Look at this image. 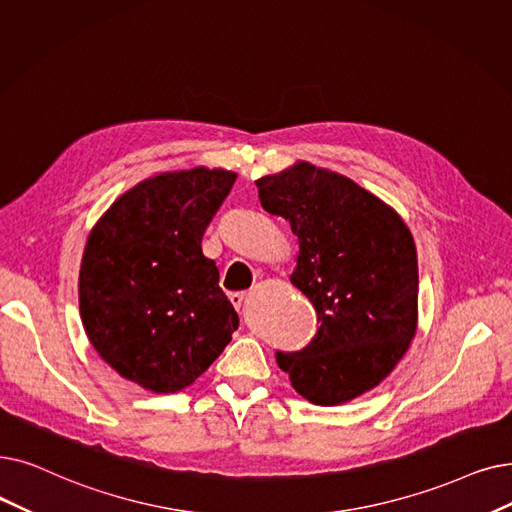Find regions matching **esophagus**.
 <instances>
[{"mask_svg":"<svg viewBox=\"0 0 512 512\" xmlns=\"http://www.w3.org/2000/svg\"><path fill=\"white\" fill-rule=\"evenodd\" d=\"M244 297H247V293H244V291H236V293H230V301H232V305H234L236 309H240V305H242Z\"/></svg>","mask_w":512,"mask_h":512,"instance_id":"1","label":"esophagus"}]
</instances>
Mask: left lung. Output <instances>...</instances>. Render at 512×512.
Wrapping results in <instances>:
<instances>
[{"label":"left lung","mask_w":512,"mask_h":512,"mask_svg":"<svg viewBox=\"0 0 512 512\" xmlns=\"http://www.w3.org/2000/svg\"><path fill=\"white\" fill-rule=\"evenodd\" d=\"M261 207L299 238L291 282L314 305L307 347L276 353L299 395L339 406L374 389L404 358L418 324L414 238L381 198L299 161L255 182Z\"/></svg>","instance_id":"left-lung-1"}]
</instances>
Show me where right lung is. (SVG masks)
Listing matches in <instances>:
<instances>
[{
    "label": "right lung",
    "instance_id": "add662e5",
    "mask_svg": "<svg viewBox=\"0 0 512 512\" xmlns=\"http://www.w3.org/2000/svg\"><path fill=\"white\" fill-rule=\"evenodd\" d=\"M234 182L236 173L207 167L148 177L87 236L81 322L123 379L154 393L182 391L232 341L238 314L201 242Z\"/></svg>",
    "mask_w": 512,
    "mask_h": 512
}]
</instances>
